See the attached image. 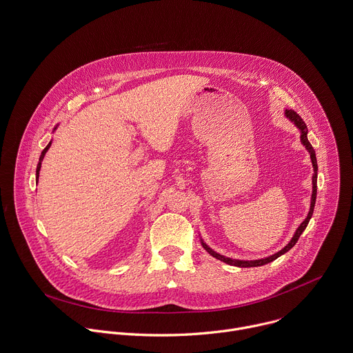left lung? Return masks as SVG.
Segmentation results:
<instances>
[{
	"mask_svg": "<svg viewBox=\"0 0 353 353\" xmlns=\"http://www.w3.org/2000/svg\"><path fill=\"white\" fill-rule=\"evenodd\" d=\"M285 114H286V117H288L290 121H293V123L296 124V127L301 131L300 141L303 142V145L306 146V149H307L309 152H310V158H312L313 168H314V174H313V194H312V205H310L309 215H307V218H306L303 222H301V225L297 228V230H296L294 236L292 237V240L289 241V244H288V245H285L281 251H278L276 254H274V256H271V257H268V259L254 260V261H240V260H232V259H228V257H223V256H221V254L215 253L214 250H211L205 243H203L204 248L208 251V253H210L212 257H215V259H218V260H221V261H223V263H226V264H229V265H234V267H244V268H247V267H261V265H265V264H268V263H271V261L276 260L278 257H281L282 254H285L286 251H289V250H290V248L297 243V240H299L300 234L303 233V230L307 228V225H309V222H310V218H312V215H313L314 205H316V195H317V169H319V168H317L316 152H314V149H313L312 143H310V142H309V139H307V125L305 124V121L301 120V117H300L294 110H286V112H285Z\"/></svg>",
	"mask_w": 353,
	"mask_h": 353,
	"instance_id": "8db88e82",
	"label": "left lung"
}]
</instances>
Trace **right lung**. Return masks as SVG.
<instances>
[{
  "mask_svg": "<svg viewBox=\"0 0 353 353\" xmlns=\"http://www.w3.org/2000/svg\"><path fill=\"white\" fill-rule=\"evenodd\" d=\"M50 145H52V141H50V143L43 149V152H41V155H40V159H39V163H37V169H36V179L39 177V170H40V166H41V161H43V158H44V155H46V152H47V149L50 148Z\"/></svg>",
  "mask_w": 353,
  "mask_h": 353,
  "instance_id": "add662e5",
  "label": "right lung"
}]
</instances>
